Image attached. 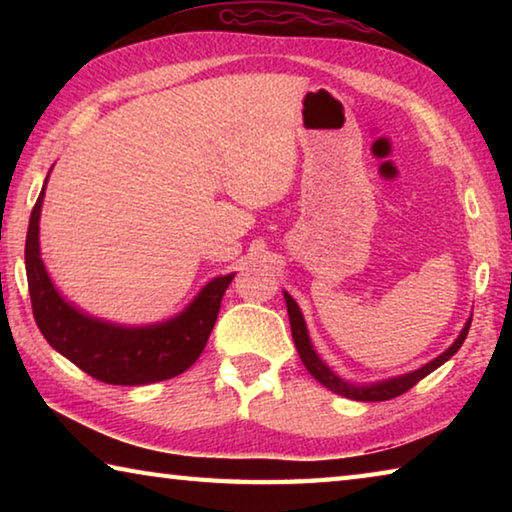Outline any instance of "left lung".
<instances>
[{"label": "left lung", "mask_w": 512, "mask_h": 512, "mask_svg": "<svg viewBox=\"0 0 512 512\" xmlns=\"http://www.w3.org/2000/svg\"><path fill=\"white\" fill-rule=\"evenodd\" d=\"M284 302H287V311H289V323H291V334H293V343H296V350L300 354V361L305 363V368L309 370V375L314 377L316 381H320L325 388L329 391L336 393V395H343L348 397V400H357V402H386V400H393V397L402 395L418 384L420 379H424L433 372L436 368L443 366L445 361H449L461 348L465 336H467V329H470L472 318H467V323L463 325L461 334L456 336V341L449 345V348L438 354L436 359L424 363L422 368L418 370H411L406 372V375H397L391 379H381L375 381V384H352V381H345L341 379L336 372L327 366V363L318 357V352L314 350V345H311L309 339V332H307V323H305V316H302V311L298 307V302L293 300L287 291H284Z\"/></svg>", "instance_id": "1"}]
</instances>
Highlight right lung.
<instances>
[{"label": "right lung", "mask_w": 512, "mask_h": 512, "mask_svg": "<svg viewBox=\"0 0 512 512\" xmlns=\"http://www.w3.org/2000/svg\"><path fill=\"white\" fill-rule=\"evenodd\" d=\"M47 180L33 205L24 246L33 318L47 343L94 379L115 386H144L185 372L201 357L235 273L212 277L180 314L162 323L119 325L85 314L56 289L40 255Z\"/></svg>", "instance_id": "obj_1"}]
</instances>
